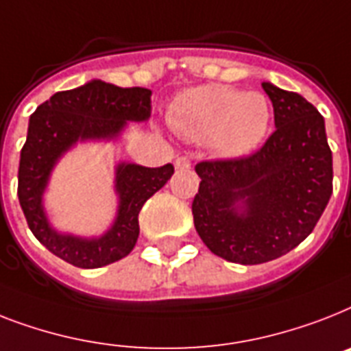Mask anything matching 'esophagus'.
<instances>
[{"label": "esophagus", "mask_w": 351, "mask_h": 351, "mask_svg": "<svg viewBox=\"0 0 351 351\" xmlns=\"http://www.w3.org/2000/svg\"><path fill=\"white\" fill-rule=\"evenodd\" d=\"M175 167L176 169H189L191 167V160L187 158V156H178L175 160Z\"/></svg>", "instance_id": "1"}]
</instances>
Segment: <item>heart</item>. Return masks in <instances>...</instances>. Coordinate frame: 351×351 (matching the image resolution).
Wrapping results in <instances>:
<instances>
[{
	"instance_id": "obj_1",
	"label": "heart",
	"mask_w": 351,
	"mask_h": 351,
	"mask_svg": "<svg viewBox=\"0 0 351 351\" xmlns=\"http://www.w3.org/2000/svg\"><path fill=\"white\" fill-rule=\"evenodd\" d=\"M272 106L259 92H241L227 84L191 88L171 102L167 122L180 136L207 142L221 156L252 153L263 142Z\"/></svg>"
}]
</instances>
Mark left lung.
I'll use <instances>...</instances> for the list:
<instances>
[{"mask_svg":"<svg viewBox=\"0 0 351 351\" xmlns=\"http://www.w3.org/2000/svg\"><path fill=\"white\" fill-rule=\"evenodd\" d=\"M274 106V133L258 151L204 160L193 218L213 254L259 265L295 249L314 230L332 196V151L323 115L306 99L261 84ZM241 201L244 213L235 205Z\"/></svg>","mask_w":351,"mask_h":351,"instance_id":"left-lung-1","label":"left lung"}]
</instances>
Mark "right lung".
I'll list each match as a JSON object with an SVG mask.
<instances>
[{"label": "right lung", "mask_w": 351, "mask_h": 351, "mask_svg": "<svg viewBox=\"0 0 351 351\" xmlns=\"http://www.w3.org/2000/svg\"><path fill=\"white\" fill-rule=\"evenodd\" d=\"M149 115L151 90L119 88L102 81L57 92L30 115L27 142L19 160V205L34 236L57 258L79 269H99L115 263L133 250L138 238V213L147 198L164 187L175 173L171 164L162 167L119 166V216L99 240L57 234L43 213L41 195L57 158L77 141L113 138L126 126V121H146Z\"/></svg>", "instance_id": "1"}]
</instances>
